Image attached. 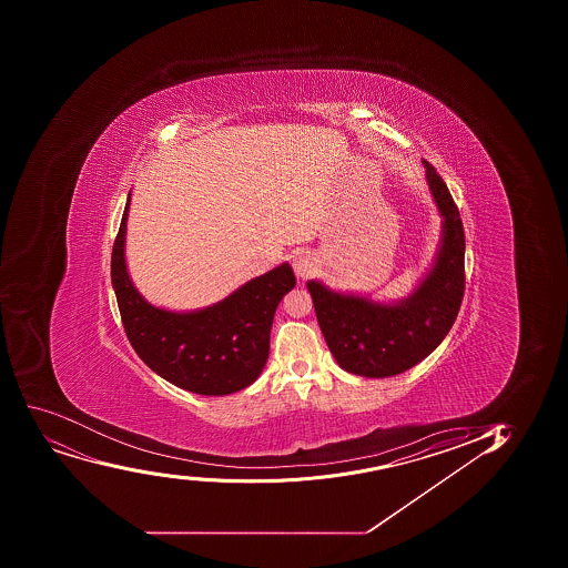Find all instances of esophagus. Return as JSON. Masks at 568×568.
Wrapping results in <instances>:
<instances>
[{
    "instance_id": "34e87169",
    "label": "esophagus",
    "mask_w": 568,
    "mask_h": 568,
    "mask_svg": "<svg viewBox=\"0 0 568 568\" xmlns=\"http://www.w3.org/2000/svg\"><path fill=\"white\" fill-rule=\"evenodd\" d=\"M315 266V257H313V253L311 252H304V250H302V252H296V255L293 257L294 274L298 275L300 280L310 277Z\"/></svg>"
}]
</instances>
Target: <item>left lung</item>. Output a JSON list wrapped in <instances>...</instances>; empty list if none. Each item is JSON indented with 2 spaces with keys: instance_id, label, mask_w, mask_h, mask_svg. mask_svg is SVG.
Segmentation results:
<instances>
[{
  "instance_id": "1",
  "label": "left lung",
  "mask_w": 568,
  "mask_h": 568,
  "mask_svg": "<svg viewBox=\"0 0 568 568\" xmlns=\"http://www.w3.org/2000/svg\"><path fill=\"white\" fill-rule=\"evenodd\" d=\"M426 183L443 225L433 263L407 296L333 291L307 281L322 335L338 366L363 377L398 376L426 359L454 326L465 293V231L448 186L427 161Z\"/></svg>"
}]
</instances>
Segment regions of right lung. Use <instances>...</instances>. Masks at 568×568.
<instances>
[{
	"mask_svg": "<svg viewBox=\"0 0 568 568\" xmlns=\"http://www.w3.org/2000/svg\"><path fill=\"white\" fill-rule=\"evenodd\" d=\"M130 205L131 191L114 241L111 281L136 355L158 376L189 393L225 396L250 387L268 359L275 310L296 285L293 266L281 263L202 310L158 307L139 293L128 270Z\"/></svg>",
	"mask_w": 568,
	"mask_h": 568,
	"instance_id": "add662e5",
	"label": "right lung"
}]
</instances>
